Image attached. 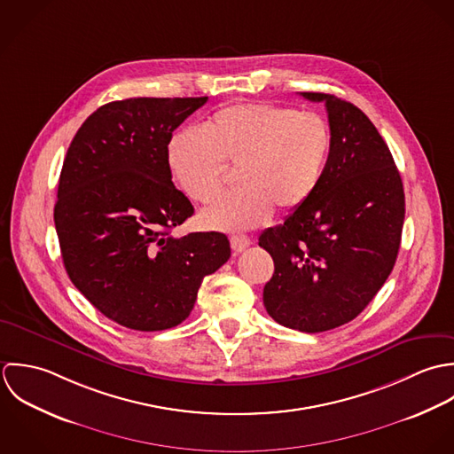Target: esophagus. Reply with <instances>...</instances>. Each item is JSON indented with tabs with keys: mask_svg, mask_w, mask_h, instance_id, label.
<instances>
[{
	"mask_svg": "<svg viewBox=\"0 0 454 454\" xmlns=\"http://www.w3.org/2000/svg\"><path fill=\"white\" fill-rule=\"evenodd\" d=\"M230 242H231V249L235 253H242V251H246L251 246V239L247 235H233L230 239Z\"/></svg>",
	"mask_w": 454,
	"mask_h": 454,
	"instance_id": "esophagus-1",
	"label": "esophagus"
}]
</instances>
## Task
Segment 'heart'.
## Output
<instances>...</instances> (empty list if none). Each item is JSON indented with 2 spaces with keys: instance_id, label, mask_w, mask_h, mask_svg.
<instances>
[{
  "instance_id": "obj_1",
  "label": "heart",
  "mask_w": 454,
  "mask_h": 454,
  "mask_svg": "<svg viewBox=\"0 0 454 454\" xmlns=\"http://www.w3.org/2000/svg\"><path fill=\"white\" fill-rule=\"evenodd\" d=\"M332 149L328 122L314 112L272 103H237L217 110L201 128L168 144V168L182 192L214 200L239 168L240 187L201 210L208 230L242 231L263 224L273 208L294 212L317 191Z\"/></svg>"
}]
</instances>
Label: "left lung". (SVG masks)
<instances>
[{
  "instance_id": "8db88e82",
  "label": "left lung",
  "mask_w": 454,
  "mask_h": 454,
  "mask_svg": "<svg viewBox=\"0 0 454 454\" xmlns=\"http://www.w3.org/2000/svg\"><path fill=\"white\" fill-rule=\"evenodd\" d=\"M332 149L309 203L260 235L272 278L263 303L282 326L317 333L353 321L393 270L405 217V194L393 156L353 103L325 92Z\"/></svg>"
}]
</instances>
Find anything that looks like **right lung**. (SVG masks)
I'll return each instance as SVG.
<instances>
[{
	"mask_svg": "<svg viewBox=\"0 0 454 454\" xmlns=\"http://www.w3.org/2000/svg\"><path fill=\"white\" fill-rule=\"evenodd\" d=\"M201 98H129L99 106L74 137L54 223L74 286L108 319L161 332L191 314L205 275L231 256L224 233L170 231L194 214L168 168L174 129Z\"/></svg>",
	"mask_w": 454,
	"mask_h": 454,
	"instance_id": "right-lung-1",
	"label": "right lung"
}]
</instances>
